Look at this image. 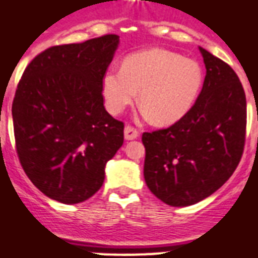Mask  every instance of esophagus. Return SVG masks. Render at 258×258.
Wrapping results in <instances>:
<instances>
[{
	"mask_svg": "<svg viewBox=\"0 0 258 258\" xmlns=\"http://www.w3.org/2000/svg\"><path fill=\"white\" fill-rule=\"evenodd\" d=\"M139 137V131H138L135 127L133 125H125L124 127V138L127 141H133V139H137Z\"/></svg>",
	"mask_w": 258,
	"mask_h": 258,
	"instance_id": "esophagus-1",
	"label": "esophagus"
}]
</instances>
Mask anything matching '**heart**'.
<instances>
[{
    "label": "heart",
    "instance_id": "1",
    "mask_svg": "<svg viewBox=\"0 0 258 258\" xmlns=\"http://www.w3.org/2000/svg\"><path fill=\"white\" fill-rule=\"evenodd\" d=\"M198 62L166 49H150L124 58L121 70L103 78L105 104L120 113L138 96L154 121L174 123L194 104L202 87Z\"/></svg>",
    "mask_w": 258,
    "mask_h": 258
}]
</instances>
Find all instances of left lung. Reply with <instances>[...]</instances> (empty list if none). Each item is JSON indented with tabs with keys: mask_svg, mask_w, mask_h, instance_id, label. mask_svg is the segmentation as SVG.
Masks as SVG:
<instances>
[{
	"mask_svg": "<svg viewBox=\"0 0 258 258\" xmlns=\"http://www.w3.org/2000/svg\"><path fill=\"white\" fill-rule=\"evenodd\" d=\"M206 67L194 105L167 128L143 133L145 180L170 206H190L217 191L240 163L246 97L233 68L200 46Z\"/></svg>",
	"mask_w": 258,
	"mask_h": 258,
	"instance_id": "obj_1",
	"label": "left lung"
}]
</instances>
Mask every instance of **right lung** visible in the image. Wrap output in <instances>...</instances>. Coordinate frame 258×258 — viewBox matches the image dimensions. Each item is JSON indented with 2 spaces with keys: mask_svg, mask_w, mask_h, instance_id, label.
<instances>
[{
  "mask_svg": "<svg viewBox=\"0 0 258 258\" xmlns=\"http://www.w3.org/2000/svg\"><path fill=\"white\" fill-rule=\"evenodd\" d=\"M117 44L119 36L104 34L50 46L18 82L12 104L18 159L32 183L61 204L92 197L124 141V123L105 111L103 97Z\"/></svg>",
  "mask_w": 258,
  "mask_h": 258,
  "instance_id": "1",
  "label": "right lung"
}]
</instances>
